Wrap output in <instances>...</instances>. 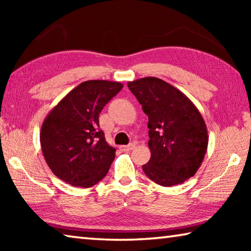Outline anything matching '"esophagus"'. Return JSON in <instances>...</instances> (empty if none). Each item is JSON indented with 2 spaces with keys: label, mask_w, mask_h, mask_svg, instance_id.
<instances>
[{
  "label": "esophagus",
  "mask_w": 251,
  "mask_h": 251,
  "mask_svg": "<svg viewBox=\"0 0 251 251\" xmlns=\"http://www.w3.org/2000/svg\"><path fill=\"white\" fill-rule=\"evenodd\" d=\"M135 148V144H128V145H123L120 147L122 151H129Z\"/></svg>",
  "instance_id": "esophagus-1"
}]
</instances>
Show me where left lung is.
Wrapping results in <instances>:
<instances>
[{"label": "left lung", "instance_id": "1", "mask_svg": "<svg viewBox=\"0 0 251 251\" xmlns=\"http://www.w3.org/2000/svg\"><path fill=\"white\" fill-rule=\"evenodd\" d=\"M148 116L151 159L145 175L169 187L193 177L203 160L208 131L201 112L184 93L157 77L127 83Z\"/></svg>", "mask_w": 251, "mask_h": 251}]
</instances>
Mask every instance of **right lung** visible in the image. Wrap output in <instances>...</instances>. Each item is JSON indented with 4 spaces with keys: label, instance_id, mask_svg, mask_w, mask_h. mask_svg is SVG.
Listing matches in <instances>:
<instances>
[{
    "label": "right lung",
    "instance_id": "right-lung-1",
    "mask_svg": "<svg viewBox=\"0 0 251 251\" xmlns=\"http://www.w3.org/2000/svg\"><path fill=\"white\" fill-rule=\"evenodd\" d=\"M122 88L120 82L86 80L63 97L45 117L40 133L42 152L59 179L88 188L108 173L116 150L106 142L99 116Z\"/></svg>",
    "mask_w": 251,
    "mask_h": 251
}]
</instances>
